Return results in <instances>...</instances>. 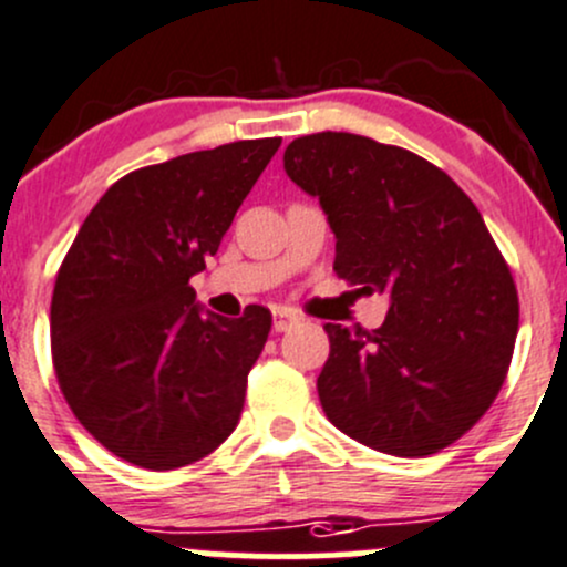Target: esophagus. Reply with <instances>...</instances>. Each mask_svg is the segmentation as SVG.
<instances>
[{"label":"esophagus","instance_id":"obj_1","mask_svg":"<svg viewBox=\"0 0 567 567\" xmlns=\"http://www.w3.org/2000/svg\"><path fill=\"white\" fill-rule=\"evenodd\" d=\"M296 323H299V316L293 310H285V307L274 310V329L277 331H290Z\"/></svg>","mask_w":567,"mask_h":567}]
</instances>
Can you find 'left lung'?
Segmentation results:
<instances>
[{
	"label": "left lung",
	"mask_w": 567,
	"mask_h": 567,
	"mask_svg": "<svg viewBox=\"0 0 567 567\" xmlns=\"http://www.w3.org/2000/svg\"><path fill=\"white\" fill-rule=\"evenodd\" d=\"M285 173L323 205L337 277L392 301L373 331L323 326L329 422L400 458L450 447L499 394L518 331L516 282L480 210L436 164L346 131L290 142Z\"/></svg>",
	"instance_id": "obj_1"
}]
</instances>
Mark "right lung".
I'll return each instance as SVG.
<instances>
[{
	"instance_id": "add662e5",
	"label": "right lung",
	"mask_w": 567,
	"mask_h": 567,
	"mask_svg": "<svg viewBox=\"0 0 567 567\" xmlns=\"http://www.w3.org/2000/svg\"><path fill=\"white\" fill-rule=\"evenodd\" d=\"M282 140H241L120 177L73 238L51 296V362L84 431L167 472L238 425L271 312L203 316L188 279L219 251Z\"/></svg>"
}]
</instances>
